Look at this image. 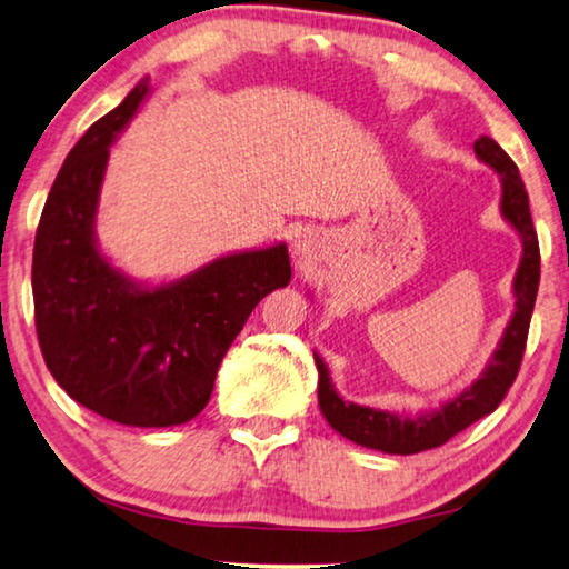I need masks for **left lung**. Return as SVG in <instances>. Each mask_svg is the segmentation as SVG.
I'll return each mask as SVG.
<instances>
[{"label": "left lung", "mask_w": 569, "mask_h": 569, "mask_svg": "<svg viewBox=\"0 0 569 569\" xmlns=\"http://www.w3.org/2000/svg\"><path fill=\"white\" fill-rule=\"evenodd\" d=\"M473 153L481 163H487L491 171H497L501 183V201L499 211L511 229L517 231L521 239V259L515 274V312L507 322L505 335H501L495 356L489 358L487 368L481 376L473 380L469 388L461 393L443 400L439 408L421 413H390L380 411V408L358 406L352 400H342V396L335 390L330 370L325 366L322 358L315 352V366H318L320 380H318V403L335 431L346 436L352 443L366 446V449H376L383 453H418L426 449H436L456 436L463 428L479 421L487 413L495 411L507 396L509 386L515 383L521 356H525L529 320H532L537 290H539V241L532 223V213H529V197L525 191V181H521L517 163L501 151L497 141L489 136H481L473 143Z\"/></svg>", "instance_id": "left-lung-1"}]
</instances>
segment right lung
Returning a JSON list of instances; mask_svg holds the SVG:
<instances>
[{"label": "right lung", "mask_w": 569, "mask_h": 569, "mask_svg": "<svg viewBox=\"0 0 569 569\" xmlns=\"http://www.w3.org/2000/svg\"><path fill=\"white\" fill-rule=\"evenodd\" d=\"M148 92L146 78L64 158L37 227L32 295L42 356L64 393L108 421L163 428L203 411L229 346L292 269L282 241L163 284L110 264L96 237L100 189L110 146Z\"/></svg>", "instance_id": "obj_1"}]
</instances>
